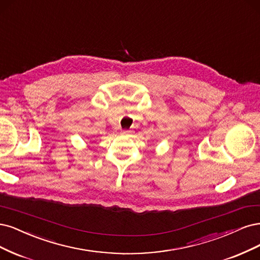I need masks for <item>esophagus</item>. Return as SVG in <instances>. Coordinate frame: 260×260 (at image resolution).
Returning a JSON list of instances; mask_svg holds the SVG:
<instances>
[{"mask_svg":"<svg viewBox=\"0 0 260 260\" xmlns=\"http://www.w3.org/2000/svg\"><path fill=\"white\" fill-rule=\"evenodd\" d=\"M131 133H132V131H122V132H121L122 135H126V136L131 135Z\"/></svg>","mask_w":260,"mask_h":260,"instance_id":"obj_1","label":"esophagus"}]
</instances>
